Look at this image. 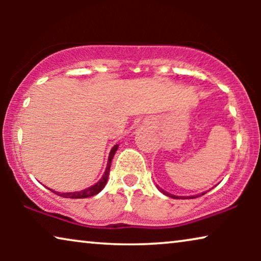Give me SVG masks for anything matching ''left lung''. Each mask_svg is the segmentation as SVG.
<instances>
[{"instance_id": "8db88e82", "label": "left lung", "mask_w": 261, "mask_h": 261, "mask_svg": "<svg viewBox=\"0 0 261 261\" xmlns=\"http://www.w3.org/2000/svg\"><path fill=\"white\" fill-rule=\"evenodd\" d=\"M156 188L159 189V191L160 192H163L164 195H166V196H169V197H171V198H196V197H198V196H201V194L199 195H196V196H189V197H181V196H176V195H172V194H169V192H166L165 190H163L162 188H159L158 185H156ZM205 192H202V195H204Z\"/></svg>"}]
</instances>
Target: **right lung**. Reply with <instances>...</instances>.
<instances>
[{"mask_svg":"<svg viewBox=\"0 0 261 261\" xmlns=\"http://www.w3.org/2000/svg\"><path fill=\"white\" fill-rule=\"evenodd\" d=\"M117 148H119V145H115V146H114V147L112 148V151H110V153H109L108 164H107V167H106L105 173H103V176H102L101 179H99L95 185H91L90 188L84 189V190H81V191L63 192V194H60V192H57V191H55V190H51V189H49V190H51L52 192H55V194H57V195H59L60 197H65V198H88V197H91V196L97 195L98 192L101 191L102 189L106 187L107 181H108L110 165H112V160H113V158H114V154H115V152L117 151Z\"/></svg>","mask_w":261,"mask_h":261,"instance_id":"add662e5","label":"right lung"}]
</instances>
